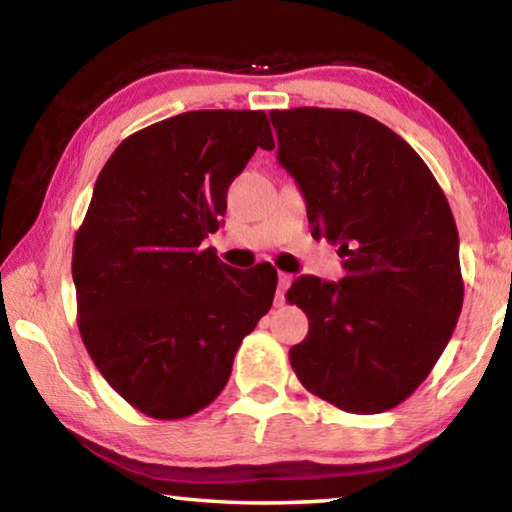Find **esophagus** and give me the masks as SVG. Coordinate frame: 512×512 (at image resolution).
Instances as JSON below:
<instances>
[{
    "mask_svg": "<svg viewBox=\"0 0 512 512\" xmlns=\"http://www.w3.org/2000/svg\"><path fill=\"white\" fill-rule=\"evenodd\" d=\"M291 280H293V277H291L289 273H280V277H277V296H275V307H282V305H284V293H287Z\"/></svg>",
    "mask_w": 512,
    "mask_h": 512,
    "instance_id": "esophagus-1",
    "label": "esophagus"
}]
</instances>
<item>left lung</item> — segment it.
I'll return each mask as SVG.
<instances>
[{"mask_svg": "<svg viewBox=\"0 0 512 512\" xmlns=\"http://www.w3.org/2000/svg\"><path fill=\"white\" fill-rule=\"evenodd\" d=\"M271 121L311 235L345 259L339 284L302 275L287 291L309 318L291 368L336 409H393L427 379L461 316L454 214L424 160L381 121L339 108L271 110Z\"/></svg>", "mask_w": 512, "mask_h": 512, "instance_id": "1", "label": "left lung"}]
</instances>
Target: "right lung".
Listing matches in <instances>:
<instances>
[{
    "label": "right lung",
    "mask_w": 512,
    "mask_h": 512,
    "mask_svg": "<svg viewBox=\"0 0 512 512\" xmlns=\"http://www.w3.org/2000/svg\"><path fill=\"white\" fill-rule=\"evenodd\" d=\"M257 149H275L264 110H192L128 135L94 185L72 253L76 320L94 366L149 418L212 404L273 305L277 273H230L201 246Z\"/></svg>",
    "instance_id": "obj_1"
}]
</instances>
